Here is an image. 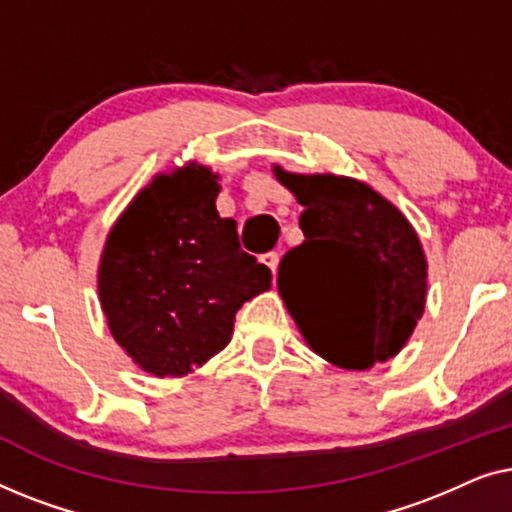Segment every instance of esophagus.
<instances>
[{
	"label": "esophagus",
	"instance_id": "34e87169",
	"mask_svg": "<svg viewBox=\"0 0 512 512\" xmlns=\"http://www.w3.org/2000/svg\"><path fill=\"white\" fill-rule=\"evenodd\" d=\"M261 263H263V265H268V268L272 270V275H275V272H277V265H279V256L275 254V251H268V254H263V256H261Z\"/></svg>",
	"mask_w": 512,
	"mask_h": 512
}]
</instances>
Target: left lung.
Returning a JSON list of instances; mask_svg holds the SVG:
<instances>
[{
	"mask_svg": "<svg viewBox=\"0 0 512 512\" xmlns=\"http://www.w3.org/2000/svg\"><path fill=\"white\" fill-rule=\"evenodd\" d=\"M272 172L305 207V242L286 251L277 289L307 347L345 370L394 359L426 307L417 230L366 181L282 165Z\"/></svg>",
	"mask_w": 512,
	"mask_h": 512,
	"instance_id": "1",
	"label": "left lung"
}]
</instances>
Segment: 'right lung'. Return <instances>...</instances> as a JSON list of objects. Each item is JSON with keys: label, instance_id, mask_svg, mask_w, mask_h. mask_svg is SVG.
<instances>
[{"label": "right lung", "instance_id": "obj_1", "mask_svg": "<svg viewBox=\"0 0 512 512\" xmlns=\"http://www.w3.org/2000/svg\"><path fill=\"white\" fill-rule=\"evenodd\" d=\"M219 174L200 163L158 172L104 242L97 293L107 326L137 368L184 377L233 338L235 314L272 275L216 212Z\"/></svg>", "mask_w": 512, "mask_h": 512}]
</instances>
